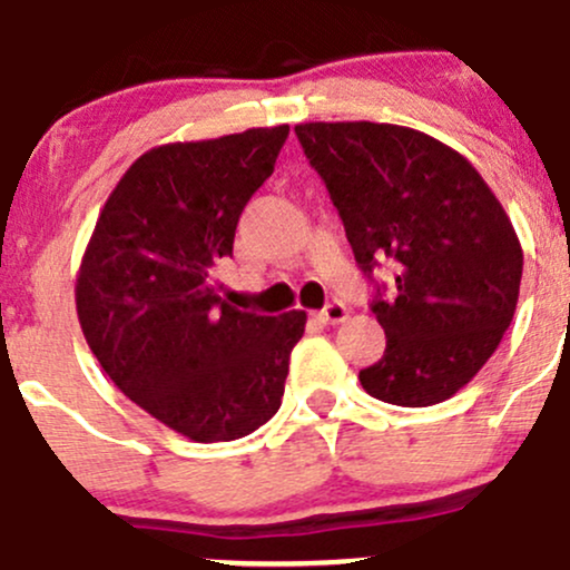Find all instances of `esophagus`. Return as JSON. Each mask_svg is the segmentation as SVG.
<instances>
[{
	"label": "esophagus",
	"mask_w": 570,
	"mask_h": 570,
	"mask_svg": "<svg viewBox=\"0 0 570 570\" xmlns=\"http://www.w3.org/2000/svg\"><path fill=\"white\" fill-rule=\"evenodd\" d=\"M320 320L325 322V325H338V322L347 320V306H342V303H327L325 308L320 312Z\"/></svg>",
	"instance_id": "1"
}]
</instances>
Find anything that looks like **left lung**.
Wrapping results in <instances>:
<instances>
[{
  "instance_id": "obj_1",
  "label": "left lung",
  "mask_w": 570,
  "mask_h": 570,
  "mask_svg": "<svg viewBox=\"0 0 570 570\" xmlns=\"http://www.w3.org/2000/svg\"><path fill=\"white\" fill-rule=\"evenodd\" d=\"M355 262H389L394 297L372 314L386 353L358 372L366 394L424 407L458 394L497 353L519 303L524 253L474 165L424 131L370 120L297 124Z\"/></svg>"
}]
</instances>
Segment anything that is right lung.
<instances>
[{
  "label": "right lung",
  "mask_w": 570,
  "mask_h": 570,
  "mask_svg": "<svg viewBox=\"0 0 570 570\" xmlns=\"http://www.w3.org/2000/svg\"><path fill=\"white\" fill-rule=\"evenodd\" d=\"M289 126L168 142L109 193L77 275V314L109 381L198 444L275 416L306 312H237L212 286Z\"/></svg>",
  "instance_id": "1"
}]
</instances>
